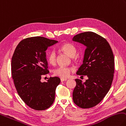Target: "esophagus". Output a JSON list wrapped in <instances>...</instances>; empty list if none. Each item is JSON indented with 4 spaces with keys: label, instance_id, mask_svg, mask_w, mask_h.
<instances>
[{
    "label": "esophagus",
    "instance_id": "1",
    "mask_svg": "<svg viewBox=\"0 0 126 126\" xmlns=\"http://www.w3.org/2000/svg\"><path fill=\"white\" fill-rule=\"evenodd\" d=\"M66 80H67V79H65V78H61V81L62 82L64 81H66Z\"/></svg>",
    "mask_w": 126,
    "mask_h": 126
}]
</instances>
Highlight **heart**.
Returning <instances> with one entry per match:
<instances>
[{
	"instance_id": "obj_1",
	"label": "heart",
	"mask_w": 126,
	"mask_h": 126,
	"mask_svg": "<svg viewBox=\"0 0 126 126\" xmlns=\"http://www.w3.org/2000/svg\"><path fill=\"white\" fill-rule=\"evenodd\" d=\"M60 49L70 57H74L77 53L76 48L73 44L69 42L63 43L60 46ZM48 62L51 64H54L56 61V53L54 51H51L47 56ZM72 67H59L53 70L54 75L62 78H66L70 75V73L74 72Z\"/></svg>"
}]
</instances>
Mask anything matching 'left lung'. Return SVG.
<instances>
[{
    "instance_id": "obj_1",
    "label": "left lung",
    "mask_w": 126,
    "mask_h": 126,
    "mask_svg": "<svg viewBox=\"0 0 126 126\" xmlns=\"http://www.w3.org/2000/svg\"><path fill=\"white\" fill-rule=\"evenodd\" d=\"M73 41L86 47L83 63L77 74L88 77L84 83L75 79L73 101L81 108H91L102 101L111 88L115 70L113 54L106 40L93 32L78 34Z\"/></svg>"
}]
</instances>
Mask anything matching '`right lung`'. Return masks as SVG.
Segmentation results:
<instances>
[{
	"instance_id": "add662e5",
	"label": "right lung",
	"mask_w": 126,
	"mask_h": 126,
	"mask_svg": "<svg viewBox=\"0 0 126 126\" xmlns=\"http://www.w3.org/2000/svg\"><path fill=\"white\" fill-rule=\"evenodd\" d=\"M58 41L43 37H32L20 41L11 59V73L18 94L27 106L45 110L55 98L58 77H50L41 82V77L49 73L46 51Z\"/></svg>"
}]
</instances>
